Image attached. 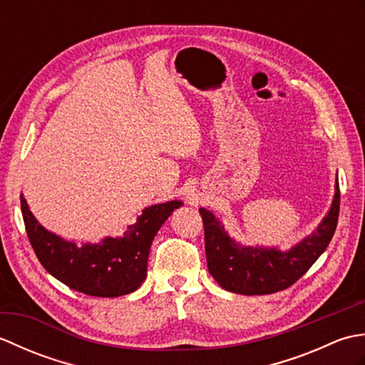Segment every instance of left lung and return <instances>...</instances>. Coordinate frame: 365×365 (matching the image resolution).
<instances>
[{"mask_svg": "<svg viewBox=\"0 0 365 365\" xmlns=\"http://www.w3.org/2000/svg\"><path fill=\"white\" fill-rule=\"evenodd\" d=\"M340 190L317 232L289 252L237 246L212 212L199 208L205 232V255L210 274L224 290L240 294H268L289 289L307 273L327 250L339 220Z\"/></svg>", "mask_w": 365, "mask_h": 365, "instance_id": "1", "label": "left lung"}]
</instances>
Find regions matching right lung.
<instances>
[{
    "mask_svg": "<svg viewBox=\"0 0 365 365\" xmlns=\"http://www.w3.org/2000/svg\"><path fill=\"white\" fill-rule=\"evenodd\" d=\"M26 235L42 267L63 284L84 294L114 298L135 292L147 276V260L155 235L178 200L147 207L123 238L83 247L50 234L36 221L20 196Z\"/></svg>",
    "mask_w": 365,
    "mask_h": 365,
    "instance_id": "right-lung-1",
    "label": "right lung"
}]
</instances>
